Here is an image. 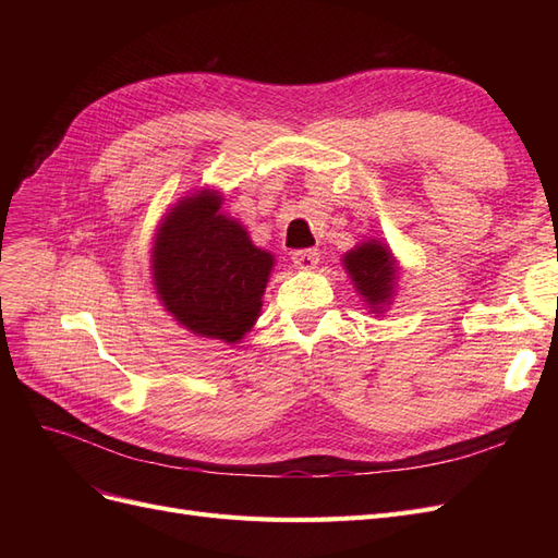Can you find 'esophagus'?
Instances as JSON below:
<instances>
[{
	"mask_svg": "<svg viewBox=\"0 0 558 558\" xmlns=\"http://www.w3.org/2000/svg\"><path fill=\"white\" fill-rule=\"evenodd\" d=\"M318 256L320 253L316 248H300V251H293V263L300 269H314L318 265Z\"/></svg>",
	"mask_w": 558,
	"mask_h": 558,
	"instance_id": "34e87169",
	"label": "esophagus"
}]
</instances>
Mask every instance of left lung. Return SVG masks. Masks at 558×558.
<instances>
[{"label":"left lung","instance_id":"1","mask_svg":"<svg viewBox=\"0 0 558 558\" xmlns=\"http://www.w3.org/2000/svg\"><path fill=\"white\" fill-rule=\"evenodd\" d=\"M344 269L369 310L379 314L386 305H391L398 279V263L386 244L367 240L356 248H351L344 253Z\"/></svg>","mask_w":558,"mask_h":558}]
</instances>
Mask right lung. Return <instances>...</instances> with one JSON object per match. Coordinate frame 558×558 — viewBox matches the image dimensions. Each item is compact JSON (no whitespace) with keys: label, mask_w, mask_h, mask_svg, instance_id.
<instances>
[{"label":"right lung","mask_w":558,"mask_h":558,"mask_svg":"<svg viewBox=\"0 0 558 558\" xmlns=\"http://www.w3.org/2000/svg\"><path fill=\"white\" fill-rule=\"evenodd\" d=\"M221 199L209 189L179 199L156 232L150 267L160 302L183 328L238 344L260 314L275 256L221 214Z\"/></svg>","instance_id":"add662e5"}]
</instances>
